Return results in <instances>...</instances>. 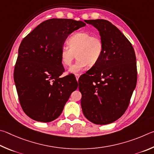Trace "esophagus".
<instances>
[{
  "label": "esophagus",
  "instance_id": "34e87169",
  "mask_svg": "<svg viewBox=\"0 0 154 154\" xmlns=\"http://www.w3.org/2000/svg\"><path fill=\"white\" fill-rule=\"evenodd\" d=\"M75 78H76V80H77V81H78V80H79V77H80V74H76L75 75Z\"/></svg>",
  "mask_w": 154,
  "mask_h": 154
}]
</instances>
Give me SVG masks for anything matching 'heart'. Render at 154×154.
Listing matches in <instances>:
<instances>
[{
    "label": "heart",
    "mask_w": 154,
    "mask_h": 154,
    "mask_svg": "<svg viewBox=\"0 0 154 154\" xmlns=\"http://www.w3.org/2000/svg\"><path fill=\"white\" fill-rule=\"evenodd\" d=\"M67 45L62 46L60 49L61 63L64 66H69L75 57L77 60L70 67L69 72L78 74L85 69L88 65L94 66L101 59L103 52V40L97 36L86 32L74 33L67 40Z\"/></svg>",
    "instance_id": "obj_1"
}]
</instances>
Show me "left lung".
I'll return each mask as SVG.
<instances>
[{
	"mask_svg": "<svg viewBox=\"0 0 154 154\" xmlns=\"http://www.w3.org/2000/svg\"><path fill=\"white\" fill-rule=\"evenodd\" d=\"M85 22L98 29L104 49L99 61L79 79L82 109L91 122L107 125L128 108L137 85L136 56L130 41L111 22Z\"/></svg>",
	"mask_w": 154,
	"mask_h": 154,
	"instance_id": "1",
	"label": "left lung"
}]
</instances>
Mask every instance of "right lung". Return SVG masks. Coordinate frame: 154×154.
Segmentation results:
<instances>
[{
	"label": "right lung",
	"mask_w": 154,
	"mask_h": 154,
	"mask_svg": "<svg viewBox=\"0 0 154 154\" xmlns=\"http://www.w3.org/2000/svg\"><path fill=\"white\" fill-rule=\"evenodd\" d=\"M86 26L71 19H50L40 23L20 45L14 69L19 100L25 114L49 122L63 111L78 82L74 75L59 76L65 69L60 49L69 35Z\"/></svg>",
	"instance_id": "add662e5"
}]
</instances>
